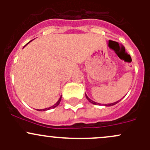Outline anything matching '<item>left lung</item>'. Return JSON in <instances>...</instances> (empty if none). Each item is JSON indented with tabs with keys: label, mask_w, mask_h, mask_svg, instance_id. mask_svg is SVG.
<instances>
[{
	"label": "left lung",
	"mask_w": 150,
	"mask_h": 150,
	"mask_svg": "<svg viewBox=\"0 0 150 150\" xmlns=\"http://www.w3.org/2000/svg\"><path fill=\"white\" fill-rule=\"evenodd\" d=\"M86 99H88V100L89 101V102H91V103H92V104H99V105H101V104H99V103H96V102H93V100H91V99H89L88 97V96L86 94ZM120 102V101H117V102H114V103H111V104H102V105H104V106H106V107H110V106H113V105H115V104H116L117 103H118V102Z\"/></svg>",
	"instance_id": "1"
}]
</instances>
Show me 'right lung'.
<instances>
[{"label":"right lung","mask_w":150,"mask_h":150,"mask_svg":"<svg viewBox=\"0 0 150 150\" xmlns=\"http://www.w3.org/2000/svg\"><path fill=\"white\" fill-rule=\"evenodd\" d=\"M32 41V40H31ZM30 42H29V43H30ZM27 44V45H28ZM61 99H62V96H61V97L59 98V99L58 100V102H57V103H56L55 104H54V105L53 106H51V107H48V108H46V109H43V110H38V111H46V110H51V109H54V108H55L56 107H57V106L59 105V103H60V102H61Z\"/></svg>","instance_id":"obj_1"}]
</instances>
